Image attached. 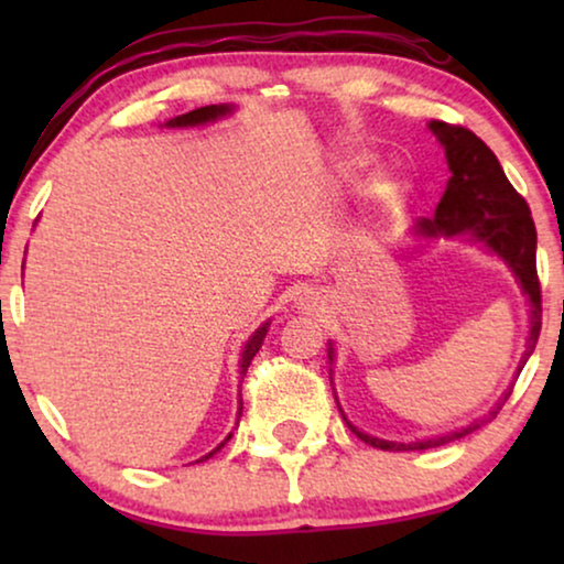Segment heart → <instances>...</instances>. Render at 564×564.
Segmentation results:
<instances>
[{"instance_id": "heart-1", "label": "heart", "mask_w": 564, "mask_h": 564, "mask_svg": "<svg viewBox=\"0 0 564 564\" xmlns=\"http://www.w3.org/2000/svg\"><path fill=\"white\" fill-rule=\"evenodd\" d=\"M365 164H367V159H361V156H359V159H349V161H346V164H344V172H357V169H361ZM392 189H395V184L388 182V180H384V182L380 184L382 195H390Z\"/></svg>"}]
</instances>
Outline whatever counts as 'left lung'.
<instances>
[{"instance_id": "obj_1", "label": "left lung", "mask_w": 564, "mask_h": 564, "mask_svg": "<svg viewBox=\"0 0 564 564\" xmlns=\"http://www.w3.org/2000/svg\"><path fill=\"white\" fill-rule=\"evenodd\" d=\"M431 133L438 138V143L444 145L446 164H449V184H446V192L442 203L436 205V215L431 220L419 223L421 236H469V241L482 243L485 249L498 253L500 259L511 267V272L519 280L523 295L529 297L531 307V328L527 338V351L519 361L521 372L527 359L534 351L539 330H542V288H539L536 276V228L534 220H531V210L519 192L513 189V184L508 182L503 174V166L496 159L488 145H485L480 138H477L473 130L462 126H449V122L431 120L429 122ZM328 359L334 361V346H328ZM511 395V388L503 392V398L498 400L496 408L485 415V419L469 423L465 429L449 431L444 436L434 438H421V442L400 444V442H384V438L369 436L357 426H351L346 421L354 434H357L361 442L369 446H377V449L384 452H411V449H431V446H442L449 442H457V438H465L496 419L500 408Z\"/></svg>"}]
</instances>
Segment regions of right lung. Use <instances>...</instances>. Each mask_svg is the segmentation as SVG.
<instances>
[{
    "instance_id": "1",
    "label": "right lung",
    "mask_w": 564,
    "mask_h": 564,
    "mask_svg": "<svg viewBox=\"0 0 564 564\" xmlns=\"http://www.w3.org/2000/svg\"><path fill=\"white\" fill-rule=\"evenodd\" d=\"M228 112H234V107L230 105H207V107H197V110H192V112H184V115H180V118H174V120H169L166 126L169 128H189V126H205V122H213V120H218V118H223V115H228ZM267 330H269V321L267 323H261V326L253 330L251 334V338L249 341H246V346H243V351H241V361H238V372H241V380H243V375H246V369H249V365H251V359L257 357V351L261 349V344H264V336H267ZM241 413H243V400L241 403H238V419H241ZM234 436V434H228V438ZM226 438V442H228ZM226 442H220L218 446H215V449L210 452V454H205L203 459H210L215 452H220L223 446H226Z\"/></svg>"
}]
</instances>
